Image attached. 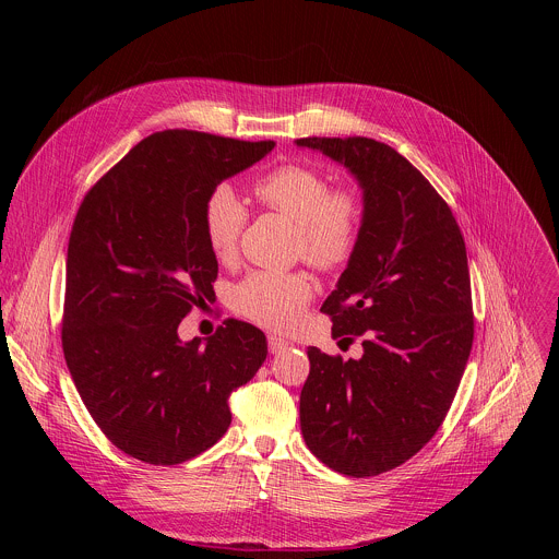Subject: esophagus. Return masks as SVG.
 Returning <instances> with one entry per match:
<instances>
[{"label": "esophagus", "instance_id": "1", "mask_svg": "<svg viewBox=\"0 0 559 559\" xmlns=\"http://www.w3.org/2000/svg\"><path fill=\"white\" fill-rule=\"evenodd\" d=\"M289 347V343L285 341V338H278V336H270L267 338V349H270V354H281L283 349H287Z\"/></svg>", "mask_w": 559, "mask_h": 559}]
</instances>
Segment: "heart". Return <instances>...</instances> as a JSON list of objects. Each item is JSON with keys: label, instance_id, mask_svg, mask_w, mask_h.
<instances>
[{"label": "heart", "instance_id": "b5f03b06", "mask_svg": "<svg viewBox=\"0 0 559 559\" xmlns=\"http://www.w3.org/2000/svg\"><path fill=\"white\" fill-rule=\"evenodd\" d=\"M257 199L296 225V250L321 270L349 261L358 243L360 207L354 194L332 192L330 179L307 166H281L254 183ZM248 223V210L231 186H216L203 205V231L218 261L234 259ZM234 307L270 330L292 328L311 300L302 274L252 272L234 287Z\"/></svg>", "mask_w": 559, "mask_h": 559}]
</instances>
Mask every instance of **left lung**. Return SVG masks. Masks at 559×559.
Here are the masks:
<instances>
[{
  "label": "left lung",
  "instance_id": "left-lung-1",
  "mask_svg": "<svg viewBox=\"0 0 559 559\" xmlns=\"http://www.w3.org/2000/svg\"><path fill=\"white\" fill-rule=\"evenodd\" d=\"M294 143L345 166L362 194L358 243L321 307L334 338L362 336V356L307 349L300 431L330 468L378 475L433 438L464 373L473 345L464 238L442 197L386 143Z\"/></svg>",
  "mask_w": 559,
  "mask_h": 559
}]
</instances>
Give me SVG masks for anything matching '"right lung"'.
<instances>
[{
    "label": "right lung",
    "instance_id": "right-lung-1",
    "mask_svg": "<svg viewBox=\"0 0 559 559\" xmlns=\"http://www.w3.org/2000/svg\"><path fill=\"white\" fill-rule=\"evenodd\" d=\"M274 141L154 132L86 194L66 259L61 345L72 382L108 440L147 464H181L227 431L229 393L267 358L265 334L225 321L179 338L212 296L218 263L203 231L207 194Z\"/></svg>",
    "mask_w": 559,
    "mask_h": 559
}]
</instances>
